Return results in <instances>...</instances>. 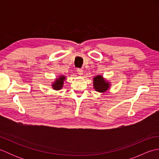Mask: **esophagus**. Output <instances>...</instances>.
I'll return each mask as SVG.
<instances>
[{
  "label": "esophagus",
  "mask_w": 159,
  "mask_h": 159,
  "mask_svg": "<svg viewBox=\"0 0 159 159\" xmlns=\"http://www.w3.org/2000/svg\"><path fill=\"white\" fill-rule=\"evenodd\" d=\"M77 72L79 74V75H82V74H83V70L82 69H78Z\"/></svg>",
  "instance_id": "esophagus-1"
}]
</instances>
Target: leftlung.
Masks as SVG:
<instances>
[{
  "label": "left lung",
  "mask_w": 159,
  "mask_h": 159,
  "mask_svg": "<svg viewBox=\"0 0 159 159\" xmlns=\"http://www.w3.org/2000/svg\"><path fill=\"white\" fill-rule=\"evenodd\" d=\"M93 86L96 92L104 93L110 89L111 84L102 75H97L93 79Z\"/></svg>",
  "instance_id": "left-lung-1"
}]
</instances>
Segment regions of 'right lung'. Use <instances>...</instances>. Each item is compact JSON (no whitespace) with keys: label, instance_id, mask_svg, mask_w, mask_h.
Masks as SVG:
<instances>
[{"label":"right lung","instance_id":"add662e5","mask_svg":"<svg viewBox=\"0 0 159 159\" xmlns=\"http://www.w3.org/2000/svg\"><path fill=\"white\" fill-rule=\"evenodd\" d=\"M66 80V76L64 75H60L57 76L54 80V82L52 83V88L54 90L59 91L61 90L63 87L64 81Z\"/></svg>","mask_w":159,"mask_h":159}]
</instances>
